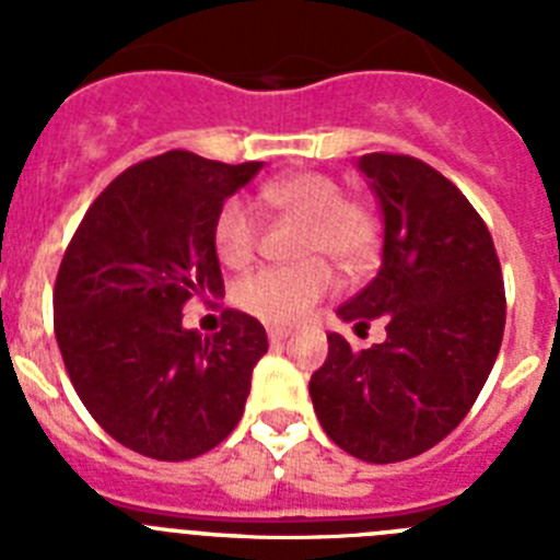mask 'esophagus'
Masks as SVG:
<instances>
[{
  "label": "esophagus",
  "mask_w": 560,
  "mask_h": 560,
  "mask_svg": "<svg viewBox=\"0 0 560 560\" xmlns=\"http://www.w3.org/2000/svg\"><path fill=\"white\" fill-rule=\"evenodd\" d=\"M289 336H291L289 328H269V341H271V345H277V341L289 339Z\"/></svg>",
  "instance_id": "esophagus-1"
}]
</instances>
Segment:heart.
<instances>
[{"label":"heart","mask_w":560,"mask_h":560,"mask_svg":"<svg viewBox=\"0 0 560 560\" xmlns=\"http://www.w3.org/2000/svg\"><path fill=\"white\" fill-rule=\"evenodd\" d=\"M260 201L269 210L305 224L296 246L303 264L269 266L244 277L235 289L237 305L264 323L289 325L334 285L328 264L334 260L345 275H361L375 264L381 252V215L368 199L345 196L339 182L328 173L300 171L271 179L260 187ZM215 252L232 269L255 260L260 246V224L246 201L230 199L219 210L212 226Z\"/></svg>","instance_id":"heart-1"}]
</instances>
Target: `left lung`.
Returning a JSON list of instances; mask_svg holds the SVG:
<instances>
[{
  "instance_id": "left-lung-1",
  "label": "left lung",
  "mask_w": 560,
  "mask_h": 560,
  "mask_svg": "<svg viewBox=\"0 0 560 560\" xmlns=\"http://www.w3.org/2000/svg\"><path fill=\"white\" fill-rule=\"evenodd\" d=\"M384 212V260L339 308L345 323H387V339L350 350L328 334L311 375L325 434L364 463H400L459 427L491 375L504 334V283L482 215L440 171L407 153H364Z\"/></svg>"
}]
</instances>
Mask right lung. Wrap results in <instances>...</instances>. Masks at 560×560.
Listing matches in <instances>:
<instances>
[{"instance_id":"1","label":"right lung","mask_w":560,"mask_h":560,"mask_svg":"<svg viewBox=\"0 0 560 560\" xmlns=\"http://www.w3.org/2000/svg\"><path fill=\"white\" fill-rule=\"evenodd\" d=\"M260 162L167 151L92 201L63 252L52 323L69 381L117 443L165 463L215 448L244 415L269 350L255 316L226 308L219 334L182 328L187 300L224 291L212 226Z\"/></svg>"}]
</instances>
